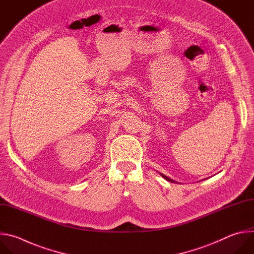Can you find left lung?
Masks as SVG:
<instances>
[{
	"label": "left lung",
	"mask_w": 254,
	"mask_h": 254,
	"mask_svg": "<svg viewBox=\"0 0 254 254\" xmlns=\"http://www.w3.org/2000/svg\"><path fill=\"white\" fill-rule=\"evenodd\" d=\"M160 174H161V173H160ZM161 176H162V177H163V178H164V179H166V180H167V181H170V182H173V183H174V182H175V181H174V180H172V179H170V178H168V177H167V176H165V175H163V174H161Z\"/></svg>",
	"instance_id": "obj_1"
}]
</instances>
